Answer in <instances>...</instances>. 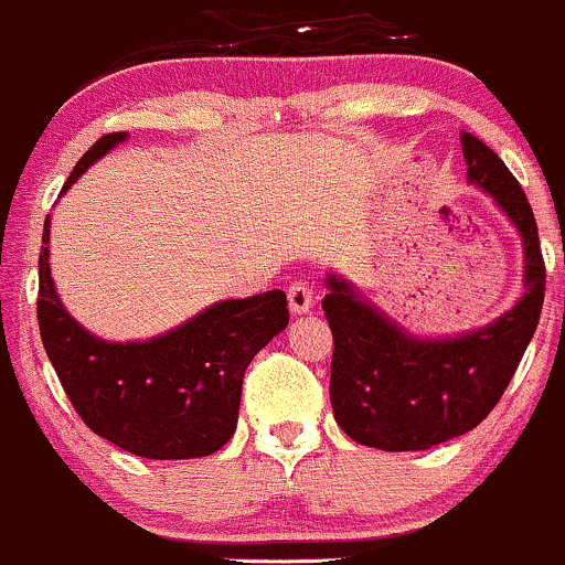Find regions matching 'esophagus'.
Segmentation results:
<instances>
[{"mask_svg": "<svg viewBox=\"0 0 565 565\" xmlns=\"http://www.w3.org/2000/svg\"><path fill=\"white\" fill-rule=\"evenodd\" d=\"M288 301H290V311L296 315H303L315 306V294H311V285L306 280H294L288 288Z\"/></svg>", "mask_w": 565, "mask_h": 565, "instance_id": "esophagus-1", "label": "esophagus"}]
</instances>
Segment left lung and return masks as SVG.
Masks as SVG:
<instances>
[{"instance_id": "left-lung-1", "label": "left lung", "mask_w": 565, "mask_h": 565, "mask_svg": "<svg viewBox=\"0 0 565 565\" xmlns=\"http://www.w3.org/2000/svg\"><path fill=\"white\" fill-rule=\"evenodd\" d=\"M461 143L466 175L519 227L526 294L484 330L456 340H414L359 301L348 282L330 277L322 309L335 340L332 414L351 440L369 448L427 450L475 429L498 406L537 330L547 271L532 204L490 146L471 134Z\"/></svg>"}]
</instances>
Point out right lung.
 Returning a JSON list of instances; mask_svg holds the SVG:
<instances>
[{
  "mask_svg": "<svg viewBox=\"0 0 565 565\" xmlns=\"http://www.w3.org/2000/svg\"><path fill=\"white\" fill-rule=\"evenodd\" d=\"M122 138L109 134L90 146L62 193ZM41 241V343L83 424L117 448L154 461L217 452L238 424L246 366L288 324L282 290L214 303L149 343H104L60 303L49 275V217Z\"/></svg>",
  "mask_w": 565,
  "mask_h": 565,
  "instance_id": "1",
  "label": "right lung"
}]
</instances>
